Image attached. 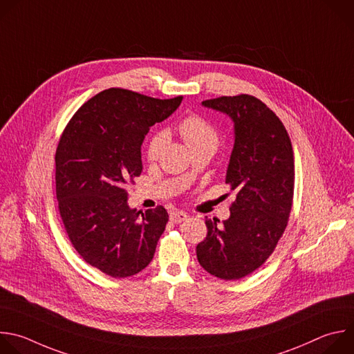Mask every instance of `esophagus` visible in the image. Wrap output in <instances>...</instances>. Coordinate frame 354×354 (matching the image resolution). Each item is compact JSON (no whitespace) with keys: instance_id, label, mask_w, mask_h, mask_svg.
<instances>
[{"instance_id":"1","label":"esophagus","mask_w":354,"mask_h":354,"mask_svg":"<svg viewBox=\"0 0 354 354\" xmlns=\"http://www.w3.org/2000/svg\"><path fill=\"white\" fill-rule=\"evenodd\" d=\"M188 219V215L185 214V212H171L170 214V221L173 222V223H181V222H184V221H187Z\"/></svg>"}]
</instances>
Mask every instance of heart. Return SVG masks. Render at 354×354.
<instances>
[{"instance_id": "1", "label": "heart", "mask_w": 354, "mask_h": 354, "mask_svg": "<svg viewBox=\"0 0 354 354\" xmlns=\"http://www.w3.org/2000/svg\"><path fill=\"white\" fill-rule=\"evenodd\" d=\"M178 133L192 153L198 151L215 152L221 142V136L216 128L199 115H189L183 120L178 125ZM166 139L167 135L165 131H159L151 138L147 149L148 160L155 162L160 156L166 145Z\"/></svg>"}]
</instances>
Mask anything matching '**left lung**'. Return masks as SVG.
Returning <instances> with one entry per match:
<instances>
[{"label":"left lung","instance_id":"8db88e82","mask_svg":"<svg viewBox=\"0 0 354 354\" xmlns=\"http://www.w3.org/2000/svg\"><path fill=\"white\" fill-rule=\"evenodd\" d=\"M202 106L234 122L226 184L237 196L222 225L206 218L207 234L196 245V258L210 274L236 280L269 258L288 226L295 191L293 148L279 117L254 96H222Z\"/></svg>","mask_w":354,"mask_h":354}]
</instances>
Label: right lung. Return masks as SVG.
Here are the masks:
<instances>
[{"instance_id":"right-lung-1","label":"right lung","mask_w":354,"mask_h":354,"mask_svg":"<svg viewBox=\"0 0 354 354\" xmlns=\"http://www.w3.org/2000/svg\"><path fill=\"white\" fill-rule=\"evenodd\" d=\"M181 100L106 89L74 114L59 138L55 192L64 227L78 254L111 277L145 269L166 229L167 210L131 209L125 185L142 171L140 147L149 128Z\"/></svg>"}]
</instances>
